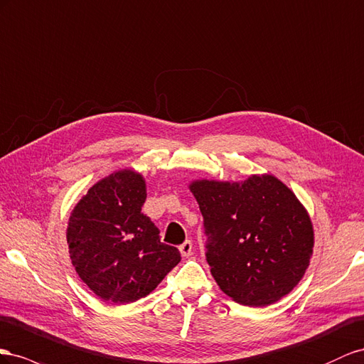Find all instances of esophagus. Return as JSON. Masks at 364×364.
Returning a JSON list of instances; mask_svg holds the SVG:
<instances>
[{
	"mask_svg": "<svg viewBox=\"0 0 364 364\" xmlns=\"http://www.w3.org/2000/svg\"><path fill=\"white\" fill-rule=\"evenodd\" d=\"M192 241H184L181 245H180V253H181V256H184V257H189L191 256V253H192Z\"/></svg>",
	"mask_w": 364,
	"mask_h": 364,
	"instance_id": "34e87169",
	"label": "esophagus"
}]
</instances>
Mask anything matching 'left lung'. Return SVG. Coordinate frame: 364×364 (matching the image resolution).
<instances>
[{"mask_svg":"<svg viewBox=\"0 0 364 364\" xmlns=\"http://www.w3.org/2000/svg\"><path fill=\"white\" fill-rule=\"evenodd\" d=\"M207 235V262L235 302L265 306L287 296L304 277L313 256L311 218L291 189L276 176L245 181L196 180Z\"/></svg>","mask_w":364,"mask_h":364,"instance_id":"1","label":"left lung"}]
</instances>
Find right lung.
I'll list each match as a JSON object with an SVG mask.
<instances>
[{"label":"right lung","mask_w":364,"mask_h":364,"mask_svg":"<svg viewBox=\"0 0 364 364\" xmlns=\"http://www.w3.org/2000/svg\"><path fill=\"white\" fill-rule=\"evenodd\" d=\"M144 201V178L123 169L90 188L70 215L71 264L105 302L124 305L148 296L181 261L178 248L163 244L159 228L141 213Z\"/></svg>","instance_id":"right-lung-1"}]
</instances>
